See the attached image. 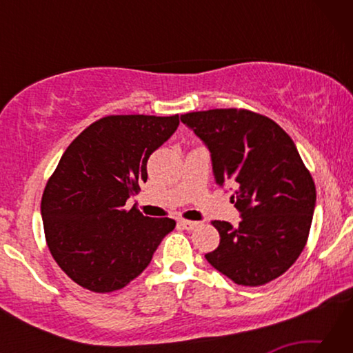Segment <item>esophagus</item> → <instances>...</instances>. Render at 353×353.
I'll return each mask as SVG.
<instances>
[{
  "label": "esophagus",
  "mask_w": 353,
  "mask_h": 353,
  "mask_svg": "<svg viewBox=\"0 0 353 353\" xmlns=\"http://www.w3.org/2000/svg\"><path fill=\"white\" fill-rule=\"evenodd\" d=\"M179 225L182 227L185 230H193L194 227H198L199 223H196V221H187V219H179Z\"/></svg>",
  "instance_id": "34e87169"
}]
</instances>
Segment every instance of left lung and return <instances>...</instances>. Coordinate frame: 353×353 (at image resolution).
<instances>
[{"instance_id": "1", "label": "left lung", "mask_w": 353, "mask_h": 353, "mask_svg": "<svg viewBox=\"0 0 353 353\" xmlns=\"http://www.w3.org/2000/svg\"><path fill=\"white\" fill-rule=\"evenodd\" d=\"M205 143L218 185L235 187L240 225L213 221L219 246L205 254L236 285L260 286L282 276L305 248L316 188L291 137L271 118L246 109L181 115Z\"/></svg>"}]
</instances>
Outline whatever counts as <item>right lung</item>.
I'll use <instances>...</instances> for the list:
<instances>
[{"label": "right lung", "mask_w": 353, "mask_h": 353, "mask_svg": "<svg viewBox=\"0 0 353 353\" xmlns=\"http://www.w3.org/2000/svg\"><path fill=\"white\" fill-rule=\"evenodd\" d=\"M177 126L179 115H109L63 152L41 196V219L52 259L82 288H124L176 227L124 205L148 181L149 155Z\"/></svg>", "instance_id": "1"}]
</instances>
